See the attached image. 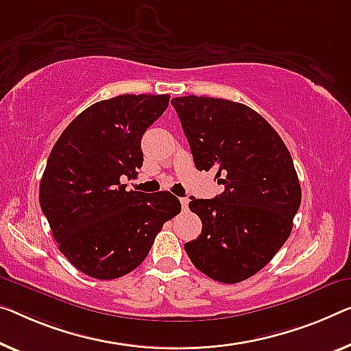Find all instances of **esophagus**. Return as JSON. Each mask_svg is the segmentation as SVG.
<instances>
[{"label": "esophagus", "instance_id": "esophagus-1", "mask_svg": "<svg viewBox=\"0 0 351 351\" xmlns=\"http://www.w3.org/2000/svg\"><path fill=\"white\" fill-rule=\"evenodd\" d=\"M180 202H181V208H182V211H186V209H187V205H189V200H187V198H180Z\"/></svg>", "mask_w": 351, "mask_h": 351}]
</instances>
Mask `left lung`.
Returning <instances> with one entry per match:
<instances>
[{"label": "left lung", "instance_id": "obj_1", "mask_svg": "<svg viewBox=\"0 0 351 351\" xmlns=\"http://www.w3.org/2000/svg\"><path fill=\"white\" fill-rule=\"evenodd\" d=\"M197 170L226 186L211 200L191 197L202 233L184 244L197 269L222 284L257 274L289 239L301 205L291 156L266 119L227 99H171Z\"/></svg>", "mask_w": 351, "mask_h": 351}]
</instances>
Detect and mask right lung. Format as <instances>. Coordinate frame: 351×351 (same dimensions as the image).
<instances>
[{"label":"right lung","instance_id":"1","mask_svg":"<svg viewBox=\"0 0 351 351\" xmlns=\"http://www.w3.org/2000/svg\"><path fill=\"white\" fill-rule=\"evenodd\" d=\"M169 101V94H123L93 104L67 125L47 160L40 209L62 255L94 279L137 268L162 226L181 211L173 193L128 192L119 181L143 165L140 142Z\"/></svg>","mask_w":351,"mask_h":351}]
</instances>
